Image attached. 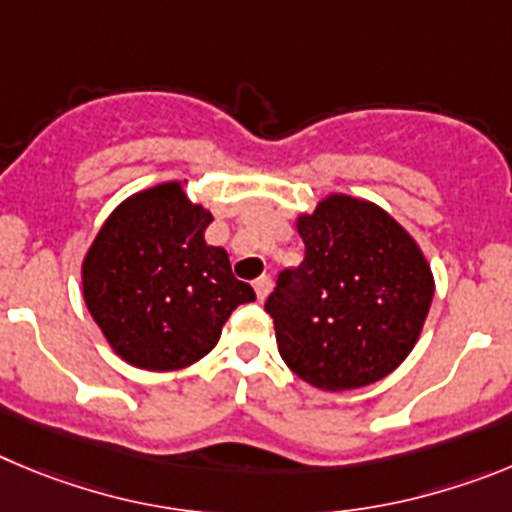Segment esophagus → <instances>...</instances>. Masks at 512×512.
I'll return each mask as SVG.
<instances>
[{"instance_id":"obj_1","label":"esophagus","mask_w":512,"mask_h":512,"mask_svg":"<svg viewBox=\"0 0 512 512\" xmlns=\"http://www.w3.org/2000/svg\"><path fill=\"white\" fill-rule=\"evenodd\" d=\"M270 288H273V280L267 278V275H260V278L255 280V293L260 301H265L267 293H270Z\"/></svg>"}]
</instances>
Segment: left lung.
I'll list each match as a JSON object with an SVG mask.
<instances>
[{"mask_svg": "<svg viewBox=\"0 0 512 512\" xmlns=\"http://www.w3.org/2000/svg\"><path fill=\"white\" fill-rule=\"evenodd\" d=\"M298 234L306 257L265 301L280 357L321 390L382 380L411 354L431 308L426 257L380 206L342 193L301 216Z\"/></svg>", "mask_w": 512, "mask_h": 512, "instance_id": "8db88e82", "label": "left lung"}]
</instances>
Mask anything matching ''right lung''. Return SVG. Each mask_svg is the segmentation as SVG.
<instances>
[{
    "instance_id": "add662e5",
    "label": "right lung",
    "mask_w": 512,
    "mask_h": 512,
    "mask_svg": "<svg viewBox=\"0 0 512 512\" xmlns=\"http://www.w3.org/2000/svg\"><path fill=\"white\" fill-rule=\"evenodd\" d=\"M211 219L181 183H160L99 229L84 260V298L124 362L155 372L193 365L216 347L229 313L255 301L227 252L206 245Z\"/></svg>"
}]
</instances>
